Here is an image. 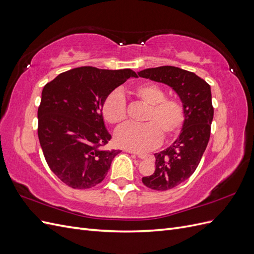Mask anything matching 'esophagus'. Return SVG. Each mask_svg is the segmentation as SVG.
Wrapping results in <instances>:
<instances>
[{"label":"esophagus","instance_id":"esophagus-1","mask_svg":"<svg viewBox=\"0 0 254 254\" xmlns=\"http://www.w3.org/2000/svg\"><path fill=\"white\" fill-rule=\"evenodd\" d=\"M136 155H137V157H139V158L142 159V160L151 159V158H152V156H151V155H148V153H141V152H139V153H136Z\"/></svg>","mask_w":254,"mask_h":254}]
</instances>
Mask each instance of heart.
Listing matches in <instances>:
<instances>
[{
  "label": "heart",
  "instance_id": "heart-1",
  "mask_svg": "<svg viewBox=\"0 0 254 254\" xmlns=\"http://www.w3.org/2000/svg\"><path fill=\"white\" fill-rule=\"evenodd\" d=\"M132 94L147 106L143 125L128 124L115 132V142L123 148L133 151H148L164 139L178 133L186 120V110L178 98L166 97L164 90L153 82H144L132 90ZM103 117L110 125L118 126L127 119L125 97L113 91L105 98Z\"/></svg>",
  "mask_w": 254,
  "mask_h": 254
}]
</instances>
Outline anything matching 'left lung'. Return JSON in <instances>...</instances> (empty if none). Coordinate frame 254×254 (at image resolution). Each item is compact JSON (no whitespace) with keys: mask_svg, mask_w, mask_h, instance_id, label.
<instances>
[{"mask_svg":"<svg viewBox=\"0 0 254 254\" xmlns=\"http://www.w3.org/2000/svg\"><path fill=\"white\" fill-rule=\"evenodd\" d=\"M137 74L172 87L186 110L179 137L165 150L155 153V173L142 178L144 186L151 190H167L193 175L209 143L214 115L211 87L195 73L172 65L145 68Z\"/></svg>","mask_w":254,"mask_h":254,"instance_id":"obj_1","label":"left lung"}]
</instances>
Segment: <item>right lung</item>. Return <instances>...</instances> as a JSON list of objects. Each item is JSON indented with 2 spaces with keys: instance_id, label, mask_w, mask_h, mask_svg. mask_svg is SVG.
Wrapping results in <instances>:
<instances>
[{
  "instance_id": "obj_1",
  "label": "right lung",
  "mask_w": 254,
  "mask_h": 254,
  "mask_svg": "<svg viewBox=\"0 0 254 254\" xmlns=\"http://www.w3.org/2000/svg\"><path fill=\"white\" fill-rule=\"evenodd\" d=\"M130 77V68L80 66L45 84L38 108V136L45 161L58 179L72 189L101 183L121 150H106L111 135L102 107L105 98Z\"/></svg>"
}]
</instances>
